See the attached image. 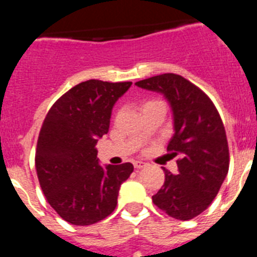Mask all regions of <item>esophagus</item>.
<instances>
[{"mask_svg":"<svg viewBox=\"0 0 257 257\" xmlns=\"http://www.w3.org/2000/svg\"><path fill=\"white\" fill-rule=\"evenodd\" d=\"M145 166H147V163L143 162V161H134V167L135 169H143Z\"/></svg>","mask_w":257,"mask_h":257,"instance_id":"esophagus-1","label":"esophagus"}]
</instances>
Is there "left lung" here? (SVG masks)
<instances>
[{
	"label": "left lung",
	"mask_w": 257,
	"mask_h": 257,
	"mask_svg": "<svg viewBox=\"0 0 257 257\" xmlns=\"http://www.w3.org/2000/svg\"><path fill=\"white\" fill-rule=\"evenodd\" d=\"M138 87L163 95L170 104L174 135L167 151L180 153L178 174L163 167L165 184L154 205L178 220L198 216L217 196L229 170L225 128L210 97L179 74L143 79Z\"/></svg>",
	"instance_id": "1"
}]
</instances>
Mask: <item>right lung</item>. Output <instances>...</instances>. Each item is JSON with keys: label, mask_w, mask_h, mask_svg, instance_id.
<instances>
[{"label": "right lung", "mask_w": 257, "mask_h": 257, "mask_svg": "<svg viewBox=\"0 0 257 257\" xmlns=\"http://www.w3.org/2000/svg\"><path fill=\"white\" fill-rule=\"evenodd\" d=\"M133 82L88 79L55 101L45 118L36 151V170L45 197L61 219L91 225L117 206L130 162L100 166L96 143L109 131L114 104Z\"/></svg>", "instance_id": "right-lung-1"}]
</instances>
